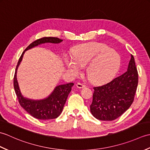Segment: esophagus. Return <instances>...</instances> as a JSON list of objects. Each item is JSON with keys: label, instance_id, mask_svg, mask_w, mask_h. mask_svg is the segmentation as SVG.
Segmentation results:
<instances>
[{"label": "esophagus", "instance_id": "esophagus-1", "mask_svg": "<svg viewBox=\"0 0 150 150\" xmlns=\"http://www.w3.org/2000/svg\"><path fill=\"white\" fill-rule=\"evenodd\" d=\"M77 87L78 88H85V85L84 84H81V83H77Z\"/></svg>", "mask_w": 150, "mask_h": 150}]
</instances>
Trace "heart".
Here are the masks:
<instances>
[{
	"instance_id": "b5f03b06",
	"label": "heart",
	"mask_w": 150,
	"mask_h": 150,
	"mask_svg": "<svg viewBox=\"0 0 150 150\" xmlns=\"http://www.w3.org/2000/svg\"><path fill=\"white\" fill-rule=\"evenodd\" d=\"M72 57L64 60L69 71L79 73L81 66H86V75L91 82L104 84L112 79L120 64V57L115 50L99 42L84 44L75 47Z\"/></svg>"
}]
</instances>
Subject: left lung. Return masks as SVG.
I'll return each mask as SVG.
<instances>
[{"instance_id":"1","label":"left lung","mask_w":150,"mask_h":150,"mask_svg":"<svg viewBox=\"0 0 150 150\" xmlns=\"http://www.w3.org/2000/svg\"><path fill=\"white\" fill-rule=\"evenodd\" d=\"M137 85L138 72L131 55L127 71L106 84L93 88L91 114L100 120L117 119L131 106Z\"/></svg>"}]
</instances>
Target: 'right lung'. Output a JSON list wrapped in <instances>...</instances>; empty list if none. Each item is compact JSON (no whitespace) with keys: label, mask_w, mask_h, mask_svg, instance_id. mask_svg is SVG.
<instances>
[{"label":"right lung","mask_w":150,"mask_h":150,"mask_svg":"<svg viewBox=\"0 0 150 150\" xmlns=\"http://www.w3.org/2000/svg\"><path fill=\"white\" fill-rule=\"evenodd\" d=\"M63 41L57 37H43L40 39L34 41L28 46L25 50L18 60L17 67H16L15 73L14 76L13 84L15 93L17 95L18 102L21 106L30 114L31 116L40 120H50L58 117L62 113L64 106L66 103L67 98L71 87L74 84L70 82L68 84L59 85L54 89L48 97L43 99L33 100L24 97L22 95L21 90L19 88L18 83L17 79V69L22 60L24 54L26 51L33 48L42 44L53 43L59 44Z\"/></svg>","instance_id":"obj_1"}]
</instances>
